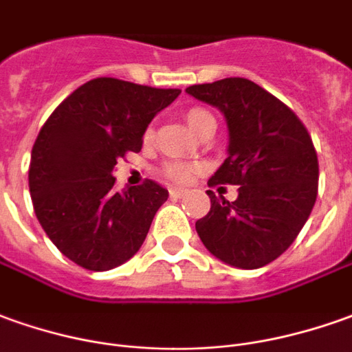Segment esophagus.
<instances>
[{
	"label": "esophagus",
	"instance_id": "1",
	"mask_svg": "<svg viewBox=\"0 0 352 352\" xmlns=\"http://www.w3.org/2000/svg\"><path fill=\"white\" fill-rule=\"evenodd\" d=\"M186 193H188V191L182 190V188H172L170 197H172V199H182V197H184Z\"/></svg>",
	"mask_w": 352,
	"mask_h": 352
}]
</instances>
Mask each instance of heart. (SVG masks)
Segmentation results:
<instances>
[{
  "instance_id": "1",
  "label": "heart",
  "mask_w": 352,
  "mask_h": 352,
  "mask_svg": "<svg viewBox=\"0 0 352 352\" xmlns=\"http://www.w3.org/2000/svg\"><path fill=\"white\" fill-rule=\"evenodd\" d=\"M210 120H214L212 115L208 111H205V109H199V107H193V109H190L186 113V122H188V126H190L193 134H197L201 128L207 124V122H210ZM145 138L147 140L151 138V130H147ZM164 174L170 180L178 182V184H188L193 178V174H195V166L193 164H186V162H168L164 166Z\"/></svg>"
}]
</instances>
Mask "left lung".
Wrapping results in <instances>:
<instances>
[{
    "label": "left lung",
    "instance_id": "1",
    "mask_svg": "<svg viewBox=\"0 0 352 352\" xmlns=\"http://www.w3.org/2000/svg\"><path fill=\"white\" fill-rule=\"evenodd\" d=\"M217 107L228 126V157L208 186H239L230 203L208 191L210 210L195 222L218 261L254 270L292 245L318 193V157L307 128L272 94L247 78H224L186 89Z\"/></svg>",
    "mask_w": 352,
    "mask_h": 352
}]
</instances>
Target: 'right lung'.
I'll list each match as a JSON object with an SVG mask.
<instances>
[{
  "label": "right lung",
  "mask_w": 352,
  "mask_h": 352,
  "mask_svg": "<svg viewBox=\"0 0 352 352\" xmlns=\"http://www.w3.org/2000/svg\"><path fill=\"white\" fill-rule=\"evenodd\" d=\"M180 89L96 78L74 89L42 126L28 186L34 212L72 263L105 272L130 261L145 241L168 191L147 180L115 190L116 161L142 149L145 130Z\"/></svg>",
  "instance_id": "1"
}]
</instances>
